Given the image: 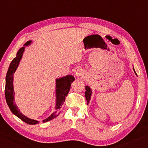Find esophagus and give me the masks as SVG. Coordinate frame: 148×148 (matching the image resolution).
Instances as JSON below:
<instances>
[{
	"label": "esophagus",
	"mask_w": 148,
	"mask_h": 148,
	"mask_svg": "<svg viewBox=\"0 0 148 148\" xmlns=\"http://www.w3.org/2000/svg\"><path fill=\"white\" fill-rule=\"evenodd\" d=\"M84 71L83 70L81 69H78L75 71V76L77 77H83L84 76Z\"/></svg>",
	"instance_id": "34e87169"
}]
</instances>
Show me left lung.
Segmentation results:
<instances>
[{
	"label": "left lung",
	"mask_w": 148,
	"mask_h": 148,
	"mask_svg": "<svg viewBox=\"0 0 148 148\" xmlns=\"http://www.w3.org/2000/svg\"><path fill=\"white\" fill-rule=\"evenodd\" d=\"M133 68L134 73H135V75L137 76V74L136 73L135 70H134L133 66ZM85 90H86V92H85V97H86L87 105H88V103H90V99H91V97H92V90L91 88L90 87V86H85Z\"/></svg>",
	"instance_id": "left-lung-1"
}]
</instances>
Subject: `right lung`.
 I'll use <instances>...</instances> for the list:
<instances>
[{
	"label": "right lung",
	"instance_id": "1",
	"mask_svg": "<svg viewBox=\"0 0 148 148\" xmlns=\"http://www.w3.org/2000/svg\"><path fill=\"white\" fill-rule=\"evenodd\" d=\"M32 41L30 40L26 42L23 47L21 48L17 51V55L15 58L13 59L11 63L10 64L8 70L6 77V85H5V97H6V103L10 108V110L19 118H20L24 122L30 125H36L40 123V121L33 120L28 118L25 116L22 112H21L20 110L15 103V92L14 90V75L16 71L18 66H19L20 61L21 60L23 55V53L25 50V47H28L31 45ZM75 81V78L73 75H66L65 77H60L56 79V85H55V107L54 110L55 112L52 114L45 120H43V122L50 121L53 120L56 116H58L60 110L64 105V103L66 99V97L68 94V93L71 88V84Z\"/></svg>",
	"mask_w": 148,
	"mask_h": 148
}]
</instances>
